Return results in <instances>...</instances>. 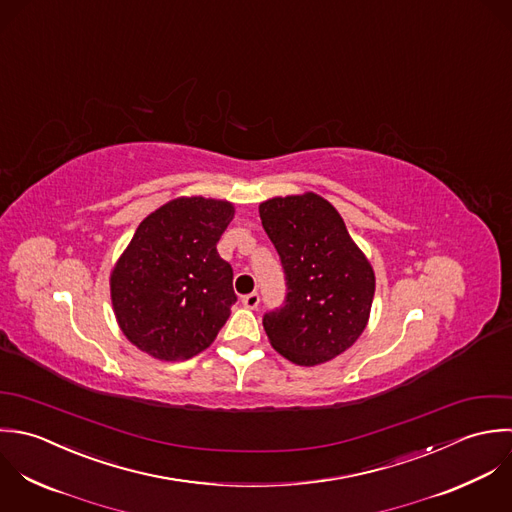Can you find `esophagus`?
I'll return each instance as SVG.
<instances>
[{
    "label": "esophagus",
    "instance_id": "obj_1",
    "mask_svg": "<svg viewBox=\"0 0 512 512\" xmlns=\"http://www.w3.org/2000/svg\"><path fill=\"white\" fill-rule=\"evenodd\" d=\"M258 304H260V296H258L256 292L242 296V306H244V308H248V310H256V308H258Z\"/></svg>",
    "mask_w": 512,
    "mask_h": 512
}]
</instances>
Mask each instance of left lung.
Segmentation results:
<instances>
[{
	"label": "left lung",
	"mask_w": 512,
	"mask_h": 512,
	"mask_svg": "<svg viewBox=\"0 0 512 512\" xmlns=\"http://www.w3.org/2000/svg\"><path fill=\"white\" fill-rule=\"evenodd\" d=\"M260 218L286 276L284 306L264 314L266 336L296 365L326 363L367 326L373 268L320 194L270 198L260 204Z\"/></svg>",
	"instance_id": "left-lung-1"
}]
</instances>
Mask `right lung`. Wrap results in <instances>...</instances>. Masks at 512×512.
Instances as JSON below:
<instances>
[{
  "label": "right lung",
  "mask_w": 512,
  "mask_h": 512,
  "mask_svg": "<svg viewBox=\"0 0 512 512\" xmlns=\"http://www.w3.org/2000/svg\"><path fill=\"white\" fill-rule=\"evenodd\" d=\"M234 218L226 200L182 196L151 212L111 272L119 328L141 351L182 361L204 351L236 302L216 244Z\"/></svg>",
  "instance_id": "right-lung-1"
}]
</instances>
